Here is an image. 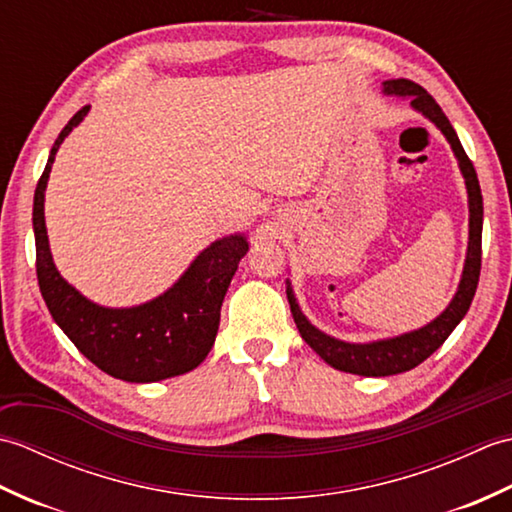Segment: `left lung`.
I'll return each instance as SVG.
<instances>
[{
  "instance_id": "1",
  "label": "left lung",
  "mask_w": 512,
  "mask_h": 512,
  "mask_svg": "<svg viewBox=\"0 0 512 512\" xmlns=\"http://www.w3.org/2000/svg\"><path fill=\"white\" fill-rule=\"evenodd\" d=\"M385 92L409 96L411 105L442 129V134L447 136L455 156H458L460 169L466 180V191H469V211H471L469 253H466L460 288L455 292L449 308L444 310L436 321H431L429 325H424V328L416 332L396 336V339H385V341H374V343H363V345L336 341L332 336L319 332L314 325H310L306 317H303L295 301V295H292V288L288 286L286 292H288L290 312L292 317H295L301 339L306 341L312 350L334 369H341V372H350L358 376L402 374L420 365L422 361H427V358L449 339V334L455 330V325L464 319V314L469 312L471 301L477 290V281H480V270H482V217H484L482 191H480V180H477L473 162L469 156H466L458 134H455V129L451 127L449 118L444 116L442 107L436 103V99H433L427 90L420 88L418 83L407 81V79L385 81Z\"/></svg>"
}]
</instances>
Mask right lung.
<instances>
[{
  "label": "right lung",
  "instance_id": "obj_1",
  "mask_svg": "<svg viewBox=\"0 0 512 512\" xmlns=\"http://www.w3.org/2000/svg\"><path fill=\"white\" fill-rule=\"evenodd\" d=\"M88 110L90 105L81 107L61 129L35 189L32 226L41 297L76 350L105 374L127 383H154L191 372L211 352L224 295L248 244L242 235L224 237L211 244L176 286L138 308H103L79 295L68 281L61 279L52 264L43 220V191L54 154Z\"/></svg>",
  "mask_w": 512,
  "mask_h": 512
}]
</instances>
